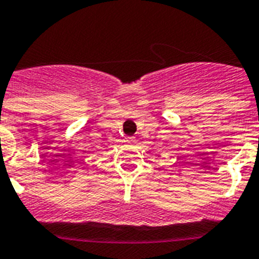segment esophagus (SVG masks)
I'll use <instances>...</instances> for the list:
<instances>
[{"instance_id": "obj_1", "label": "esophagus", "mask_w": 259, "mask_h": 259, "mask_svg": "<svg viewBox=\"0 0 259 259\" xmlns=\"http://www.w3.org/2000/svg\"><path fill=\"white\" fill-rule=\"evenodd\" d=\"M125 141L127 144H134L136 142V137H126Z\"/></svg>"}]
</instances>
